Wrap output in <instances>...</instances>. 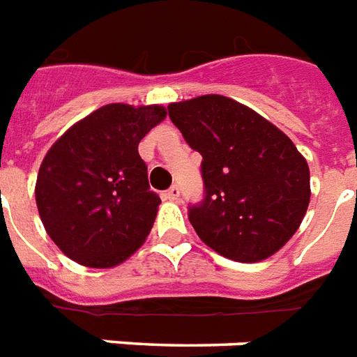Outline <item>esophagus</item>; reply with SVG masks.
I'll return each instance as SVG.
<instances>
[{
    "label": "esophagus",
    "instance_id": "obj_1",
    "mask_svg": "<svg viewBox=\"0 0 357 357\" xmlns=\"http://www.w3.org/2000/svg\"><path fill=\"white\" fill-rule=\"evenodd\" d=\"M179 195H181V190H179L178 185H172V187L165 192V198L174 202V200H179Z\"/></svg>",
    "mask_w": 357,
    "mask_h": 357
}]
</instances>
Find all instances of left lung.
<instances>
[{
	"label": "left lung",
	"instance_id": "left-lung-1",
	"mask_svg": "<svg viewBox=\"0 0 357 357\" xmlns=\"http://www.w3.org/2000/svg\"><path fill=\"white\" fill-rule=\"evenodd\" d=\"M168 116L202 155L204 198L189 206L200 239L236 262H258L279 251L311 198L309 167L292 140L222 95L174 102Z\"/></svg>",
	"mask_w": 357,
	"mask_h": 357
}]
</instances>
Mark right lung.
I'll return each instance as SVG.
<instances>
[{"instance_id": "right-lung-1", "label": "right lung", "mask_w": 357, "mask_h": 357, "mask_svg": "<svg viewBox=\"0 0 357 357\" xmlns=\"http://www.w3.org/2000/svg\"><path fill=\"white\" fill-rule=\"evenodd\" d=\"M167 118L162 106L106 105L46 153L35 198L52 241L75 262L112 268L144 243L160 198L138 144Z\"/></svg>"}]
</instances>
